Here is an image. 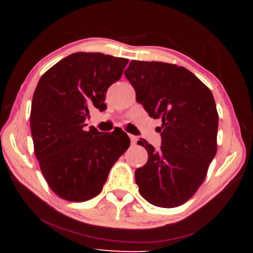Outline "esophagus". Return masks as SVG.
I'll return each instance as SVG.
<instances>
[{
    "label": "esophagus",
    "instance_id": "34e87169",
    "mask_svg": "<svg viewBox=\"0 0 253 253\" xmlns=\"http://www.w3.org/2000/svg\"><path fill=\"white\" fill-rule=\"evenodd\" d=\"M129 138H130V142L132 145H135L137 143V140H138V137L135 135H129Z\"/></svg>",
    "mask_w": 253,
    "mask_h": 253
}]
</instances>
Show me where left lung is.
Wrapping results in <instances>:
<instances>
[{"mask_svg": "<svg viewBox=\"0 0 253 253\" xmlns=\"http://www.w3.org/2000/svg\"><path fill=\"white\" fill-rule=\"evenodd\" d=\"M149 117L161 119L162 146L145 139L147 163L135 172L143 198L155 207L175 208L190 200L216 154L219 115L210 89L184 67L132 60L124 72Z\"/></svg>", "mask_w": 253, "mask_h": 253, "instance_id": "obj_1", "label": "left lung"}]
</instances>
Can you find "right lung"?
I'll return each instance as SVG.
<instances>
[{
    "mask_svg": "<svg viewBox=\"0 0 253 253\" xmlns=\"http://www.w3.org/2000/svg\"><path fill=\"white\" fill-rule=\"evenodd\" d=\"M128 59L76 52L41 77L32 98L30 125L34 154L55 194L84 202L100 193L109 170L130 145L121 128L85 130L93 108L104 111L106 92L121 79Z\"/></svg>",
    "mask_w": 253,
    "mask_h": 253,
    "instance_id": "obj_1",
    "label": "right lung"
}]
</instances>
